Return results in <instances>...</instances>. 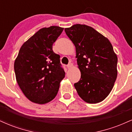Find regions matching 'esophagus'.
<instances>
[{
	"label": "esophagus",
	"instance_id": "34e87169",
	"mask_svg": "<svg viewBox=\"0 0 132 132\" xmlns=\"http://www.w3.org/2000/svg\"><path fill=\"white\" fill-rule=\"evenodd\" d=\"M72 63H69V64L67 65V68L68 69H70L71 68H72Z\"/></svg>",
	"mask_w": 132,
	"mask_h": 132
}]
</instances>
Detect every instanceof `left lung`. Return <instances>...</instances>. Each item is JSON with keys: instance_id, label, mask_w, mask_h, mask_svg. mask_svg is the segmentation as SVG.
<instances>
[{"instance_id": "obj_1", "label": "left lung", "mask_w": 132, "mask_h": 132, "mask_svg": "<svg viewBox=\"0 0 132 132\" xmlns=\"http://www.w3.org/2000/svg\"><path fill=\"white\" fill-rule=\"evenodd\" d=\"M76 47L81 78L74 85L82 99L102 102L111 92L117 76V56L110 41L91 27L76 24L64 29Z\"/></svg>"}]
</instances>
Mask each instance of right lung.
I'll list each match as a JSON object with an SVG mask.
<instances>
[{"mask_svg":"<svg viewBox=\"0 0 132 132\" xmlns=\"http://www.w3.org/2000/svg\"><path fill=\"white\" fill-rule=\"evenodd\" d=\"M63 30L57 26L42 28L20 49L14 63L16 79L31 102L46 104L57 95L65 72L60 56L53 51V45Z\"/></svg>","mask_w":132,"mask_h":132,"instance_id":"obj_1","label":"right lung"}]
</instances>
